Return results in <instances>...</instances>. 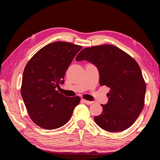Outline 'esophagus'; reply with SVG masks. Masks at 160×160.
<instances>
[{
	"instance_id": "1",
	"label": "esophagus",
	"mask_w": 160,
	"mask_h": 160,
	"mask_svg": "<svg viewBox=\"0 0 160 160\" xmlns=\"http://www.w3.org/2000/svg\"><path fill=\"white\" fill-rule=\"evenodd\" d=\"M81 101L82 102H84V103H85V104H93V102H91V101H88V100H84V99H82L81 100Z\"/></svg>"
}]
</instances>
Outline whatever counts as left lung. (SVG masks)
I'll use <instances>...</instances> for the list:
<instances>
[{
	"label": "left lung",
	"mask_w": 160,
	"mask_h": 160,
	"mask_svg": "<svg viewBox=\"0 0 160 160\" xmlns=\"http://www.w3.org/2000/svg\"><path fill=\"white\" fill-rule=\"evenodd\" d=\"M76 61L95 64L100 73V84L111 90L103 111L94 117L100 128L109 132L124 131L133 124L143 109L146 83L140 67L134 58L112 45L83 49Z\"/></svg>",
	"instance_id": "8db88e82"
}]
</instances>
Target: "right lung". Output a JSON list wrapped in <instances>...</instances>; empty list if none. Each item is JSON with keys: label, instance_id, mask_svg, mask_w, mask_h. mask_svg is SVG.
<instances>
[{"label": "right lung", "instance_id": "right-lung-1", "mask_svg": "<svg viewBox=\"0 0 160 160\" xmlns=\"http://www.w3.org/2000/svg\"><path fill=\"white\" fill-rule=\"evenodd\" d=\"M82 46L58 41L37 52L22 74L21 96L31 120L44 129L62 127L70 120L80 98L67 97L57 89Z\"/></svg>", "mask_w": 160, "mask_h": 160}]
</instances>
